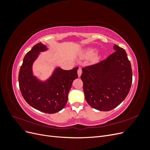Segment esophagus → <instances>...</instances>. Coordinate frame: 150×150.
<instances>
[{"label": "esophagus", "mask_w": 150, "mask_h": 150, "mask_svg": "<svg viewBox=\"0 0 150 150\" xmlns=\"http://www.w3.org/2000/svg\"><path fill=\"white\" fill-rule=\"evenodd\" d=\"M81 74H82V69H81V68H79L78 71V77H80Z\"/></svg>", "instance_id": "obj_1"}]
</instances>
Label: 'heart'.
Here are the masks:
<instances>
[{
    "label": "heart",
    "instance_id": "1",
    "mask_svg": "<svg viewBox=\"0 0 150 150\" xmlns=\"http://www.w3.org/2000/svg\"><path fill=\"white\" fill-rule=\"evenodd\" d=\"M96 48L90 47V48H88V49L86 50L84 53V55L86 57H92L93 55H94L95 53H96ZM100 57H101V56L96 55V56H94V59L95 61H97V60L99 59Z\"/></svg>",
    "mask_w": 150,
    "mask_h": 150
}]
</instances>
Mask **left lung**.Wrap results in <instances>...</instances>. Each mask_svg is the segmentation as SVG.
<instances>
[{
	"label": "left lung",
	"instance_id": "obj_1",
	"mask_svg": "<svg viewBox=\"0 0 150 150\" xmlns=\"http://www.w3.org/2000/svg\"><path fill=\"white\" fill-rule=\"evenodd\" d=\"M115 52L98 64L83 68L85 99L99 111L113 110L125 100L132 83V69L125 50L115 44Z\"/></svg>",
	"mask_w": 150,
	"mask_h": 150
}]
</instances>
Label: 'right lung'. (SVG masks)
<instances>
[{
  "label": "right lung",
  "mask_w": 150,
  "mask_h": 150,
  "mask_svg": "<svg viewBox=\"0 0 150 150\" xmlns=\"http://www.w3.org/2000/svg\"><path fill=\"white\" fill-rule=\"evenodd\" d=\"M48 48L41 42L32 48L25 56L19 74V84L22 96L30 106L48 114L62 110L67 101L73 81L78 78V67L64 70L56 67L46 80L34 75L33 66L40 52Z\"/></svg>",
  "instance_id": "obj_1"
}]
</instances>
